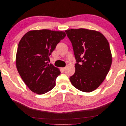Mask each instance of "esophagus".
Instances as JSON below:
<instances>
[{
	"label": "esophagus",
	"instance_id": "34e87169",
	"mask_svg": "<svg viewBox=\"0 0 126 126\" xmlns=\"http://www.w3.org/2000/svg\"><path fill=\"white\" fill-rule=\"evenodd\" d=\"M61 69L63 70V71H65V70L66 69V67H62V68H61Z\"/></svg>",
	"mask_w": 126,
	"mask_h": 126
}]
</instances>
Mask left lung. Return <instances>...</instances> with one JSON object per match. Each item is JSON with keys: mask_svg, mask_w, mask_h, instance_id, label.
<instances>
[{"mask_svg": "<svg viewBox=\"0 0 126 126\" xmlns=\"http://www.w3.org/2000/svg\"><path fill=\"white\" fill-rule=\"evenodd\" d=\"M77 60L75 72L70 78L78 90L89 93L97 89L108 74L112 56L108 40L100 32L85 28L65 31Z\"/></svg>", "mask_w": 126, "mask_h": 126, "instance_id": "obj_1", "label": "left lung"}]
</instances>
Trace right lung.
<instances>
[{
    "instance_id": "right-lung-1",
    "label": "right lung",
    "mask_w": 126,
    "mask_h": 126,
    "mask_svg": "<svg viewBox=\"0 0 126 126\" xmlns=\"http://www.w3.org/2000/svg\"><path fill=\"white\" fill-rule=\"evenodd\" d=\"M65 36L63 31L32 30L20 40L16 57V69L32 92L44 94L55 86L60 71L47 61L56 45Z\"/></svg>"
}]
</instances>
